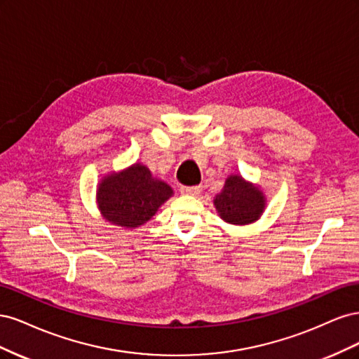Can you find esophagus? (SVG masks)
Returning a JSON list of instances; mask_svg holds the SVG:
<instances>
[{
    "mask_svg": "<svg viewBox=\"0 0 359 359\" xmlns=\"http://www.w3.org/2000/svg\"><path fill=\"white\" fill-rule=\"evenodd\" d=\"M180 191L182 194H190V196H198L201 193V187L199 186H182L180 189Z\"/></svg>",
    "mask_w": 359,
    "mask_h": 359,
    "instance_id": "34e87169",
    "label": "esophagus"
}]
</instances>
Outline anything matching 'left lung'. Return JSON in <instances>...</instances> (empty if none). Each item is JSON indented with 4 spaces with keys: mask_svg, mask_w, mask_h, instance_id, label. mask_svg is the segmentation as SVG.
Instances as JSON below:
<instances>
[{
    "mask_svg": "<svg viewBox=\"0 0 359 359\" xmlns=\"http://www.w3.org/2000/svg\"><path fill=\"white\" fill-rule=\"evenodd\" d=\"M214 205L223 220L232 224H248L262 214L265 199L252 184L235 175L226 180L223 190L214 199Z\"/></svg>",
    "mask_w": 359,
    "mask_h": 359,
    "instance_id": "8db88e82",
    "label": "left lung"
}]
</instances>
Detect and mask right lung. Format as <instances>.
<instances>
[{"label":"right lung","instance_id":"obj_1","mask_svg":"<svg viewBox=\"0 0 359 359\" xmlns=\"http://www.w3.org/2000/svg\"><path fill=\"white\" fill-rule=\"evenodd\" d=\"M172 193L166 182L153 178L147 166L135 165L106 177L97 190V201L107 222L137 227L147 223Z\"/></svg>","mask_w":359,"mask_h":359}]
</instances>
